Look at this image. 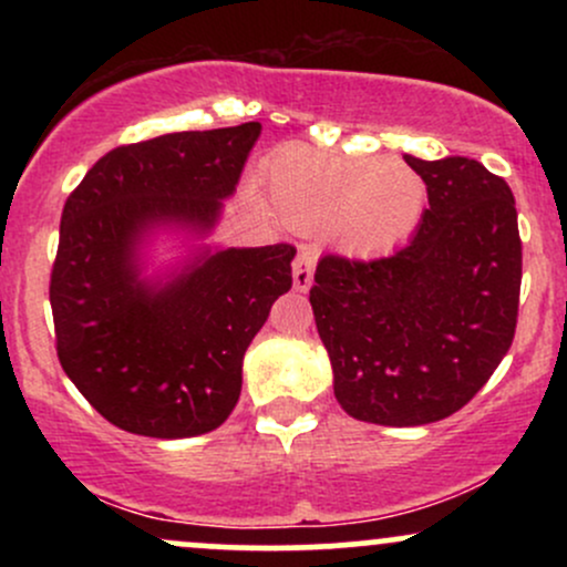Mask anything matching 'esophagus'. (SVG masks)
<instances>
[{"mask_svg":"<svg viewBox=\"0 0 567 567\" xmlns=\"http://www.w3.org/2000/svg\"><path fill=\"white\" fill-rule=\"evenodd\" d=\"M315 266H317V250L315 247H301L292 261V285L296 290H309L311 279H315Z\"/></svg>","mask_w":567,"mask_h":567,"instance_id":"esophagus-1","label":"esophagus"}]
</instances>
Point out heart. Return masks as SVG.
<instances>
[{"label": "heart", "mask_w": 567, "mask_h": 567, "mask_svg": "<svg viewBox=\"0 0 567 567\" xmlns=\"http://www.w3.org/2000/svg\"><path fill=\"white\" fill-rule=\"evenodd\" d=\"M264 181L285 224L298 231L324 229L357 258H379L405 245L426 210L424 178L400 159L285 146L269 159Z\"/></svg>", "instance_id": "obj_1"}]
</instances>
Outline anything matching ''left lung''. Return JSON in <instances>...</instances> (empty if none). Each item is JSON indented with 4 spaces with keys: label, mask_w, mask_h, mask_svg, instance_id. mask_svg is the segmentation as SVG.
I'll use <instances>...</instances> for the list:
<instances>
[{
    "label": "left lung",
    "mask_w": 567,
    "mask_h": 567,
    "mask_svg": "<svg viewBox=\"0 0 567 567\" xmlns=\"http://www.w3.org/2000/svg\"><path fill=\"white\" fill-rule=\"evenodd\" d=\"M405 162L429 207L394 256H328L309 290L351 419L421 426L447 419L485 386L517 328L523 243L512 188L477 159Z\"/></svg>",
    "instance_id": "8db88e82"
}]
</instances>
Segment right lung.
Instances as JSON below:
<instances>
[{
  "mask_svg": "<svg viewBox=\"0 0 567 567\" xmlns=\"http://www.w3.org/2000/svg\"><path fill=\"white\" fill-rule=\"evenodd\" d=\"M258 135L261 125L245 122L116 146L63 205L50 275L58 360L125 432L178 440L224 424L245 351L290 290L288 243L205 252L162 288L138 279L143 234L210 229Z\"/></svg>",
  "mask_w": 567,
  "mask_h": 567,
  "instance_id": "right-lung-1",
  "label": "right lung"
}]
</instances>
